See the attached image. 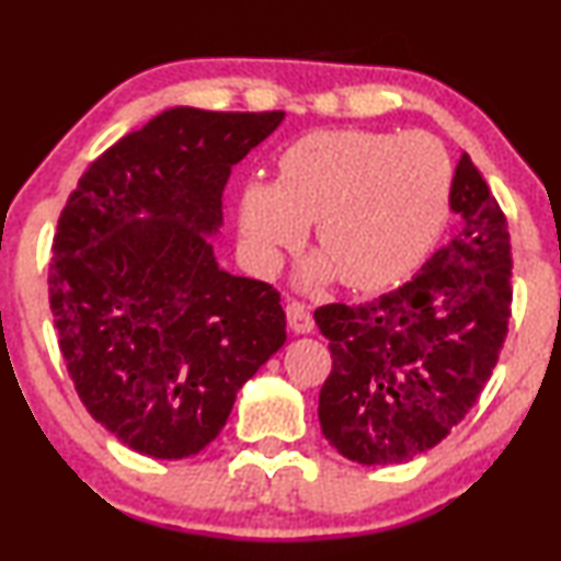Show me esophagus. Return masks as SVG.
Returning a JSON list of instances; mask_svg holds the SVG:
<instances>
[{
  "mask_svg": "<svg viewBox=\"0 0 561 561\" xmlns=\"http://www.w3.org/2000/svg\"><path fill=\"white\" fill-rule=\"evenodd\" d=\"M286 319H288L290 332H296V334H309V332H313V317H311V311L306 309L304 304L288 301V306H286Z\"/></svg>",
  "mask_w": 561,
  "mask_h": 561,
  "instance_id": "obj_1",
  "label": "esophagus"
}]
</instances>
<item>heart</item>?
Masks as SVG:
<instances>
[{
  "instance_id": "b5f03b06",
  "label": "heart",
  "mask_w": 561,
  "mask_h": 561,
  "mask_svg": "<svg viewBox=\"0 0 561 561\" xmlns=\"http://www.w3.org/2000/svg\"><path fill=\"white\" fill-rule=\"evenodd\" d=\"M449 191L451 163L434 137L319 129L280 152L275 183H244L242 248L265 271L313 221L321 252L304 265V286L340 275L352 290H382L439 237Z\"/></svg>"
}]
</instances>
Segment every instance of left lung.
I'll return each mask as SVG.
<instances>
[{"instance_id": "1", "label": "left lung", "mask_w": 561, "mask_h": 561, "mask_svg": "<svg viewBox=\"0 0 561 561\" xmlns=\"http://www.w3.org/2000/svg\"><path fill=\"white\" fill-rule=\"evenodd\" d=\"M451 211L462 229L401 288L313 313L332 373L319 393L321 434L359 465L409 462L465 419L493 373L511 319V237L467 152Z\"/></svg>"}]
</instances>
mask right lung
<instances>
[{
    "instance_id": "add662e5",
    "label": "right lung",
    "mask_w": 561,
    "mask_h": 561,
    "mask_svg": "<svg viewBox=\"0 0 561 561\" xmlns=\"http://www.w3.org/2000/svg\"><path fill=\"white\" fill-rule=\"evenodd\" d=\"M283 112L173 106L102 152L53 240L50 311L87 411L137 455H198L286 342L280 294L221 271L232 165Z\"/></svg>"
}]
</instances>
